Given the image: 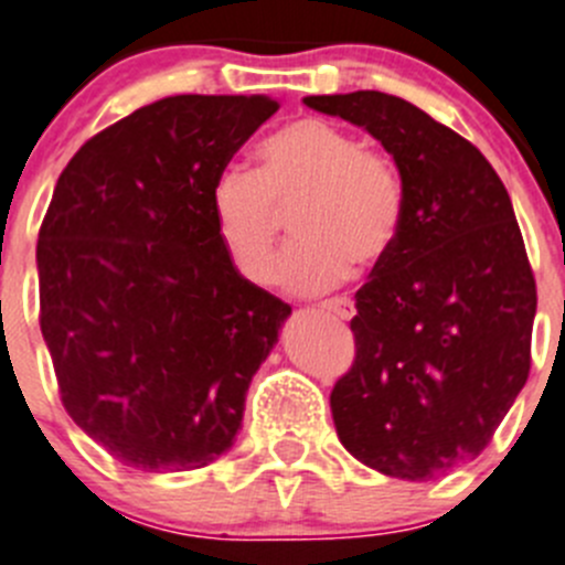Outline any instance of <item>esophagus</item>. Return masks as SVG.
I'll list each match as a JSON object with an SVG mask.
<instances>
[{
	"instance_id": "obj_1",
	"label": "esophagus",
	"mask_w": 565,
	"mask_h": 565,
	"mask_svg": "<svg viewBox=\"0 0 565 565\" xmlns=\"http://www.w3.org/2000/svg\"><path fill=\"white\" fill-rule=\"evenodd\" d=\"M321 308H324L327 313H332L335 319H341V321H349L354 316V302H352V299H347V297L324 299V302H321Z\"/></svg>"
}]
</instances>
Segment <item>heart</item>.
<instances>
[{"mask_svg":"<svg viewBox=\"0 0 565 565\" xmlns=\"http://www.w3.org/2000/svg\"><path fill=\"white\" fill-rule=\"evenodd\" d=\"M294 213L297 246L279 260V286L321 294L352 266L374 268L394 252L405 185L394 160L324 118H294L257 147V166L224 169L211 191L216 235L244 279H271L279 213Z\"/></svg>","mask_w":565,"mask_h":565,"instance_id":"heart-1","label":"heart"}]
</instances>
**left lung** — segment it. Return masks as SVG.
Masks as SVG:
<instances>
[{
  "mask_svg": "<svg viewBox=\"0 0 565 565\" xmlns=\"http://www.w3.org/2000/svg\"><path fill=\"white\" fill-rule=\"evenodd\" d=\"M394 154L405 222L352 319L354 363L330 394L343 447L424 482L475 460L530 374L535 277L502 180L480 149L399 96H305Z\"/></svg>",
  "mask_w": 565,
  "mask_h": 565,
  "instance_id": "1",
  "label": "left lung"
}]
</instances>
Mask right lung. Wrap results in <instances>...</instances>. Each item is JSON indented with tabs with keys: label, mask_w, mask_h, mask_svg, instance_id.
<instances>
[{
	"label": "right lung",
	"mask_w": 565,
	"mask_h": 565,
	"mask_svg": "<svg viewBox=\"0 0 565 565\" xmlns=\"http://www.w3.org/2000/svg\"><path fill=\"white\" fill-rule=\"evenodd\" d=\"M268 96H166L85 141L38 233L41 332L63 407L141 471L233 447L246 391L291 316L235 271L211 191L277 113Z\"/></svg>",
	"instance_id": "right-lung-1"
}]
</instances>
